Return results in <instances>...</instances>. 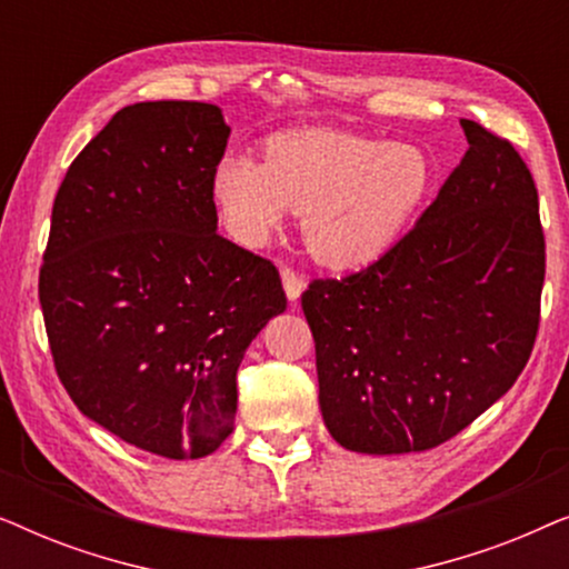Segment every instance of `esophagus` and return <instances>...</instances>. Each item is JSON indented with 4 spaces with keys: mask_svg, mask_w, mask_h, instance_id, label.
Returning a JSON list of instances; mask_svg holds the SVG:
<instances>
[{
    "mask_svg": "<svg viewBox=\"0 0 569 569\" xmlns=\"http://www.w3.org/2000/svg\"><path fill=\"white\" fill-rule=\"evenodd\" d=\"M282 284H284V295L287 300L295 302L302 295V290H306V279H302L298 271L295 269H282Z\"/></svg>",
    "mask_w": 569,
    "mask_h": 569,
    "instance_id": "1",
    "label": "esophagus"
}]
</instances>
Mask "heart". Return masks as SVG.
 I'll return each mask as SVG.
<instances>
[{
  "mask_svg": "<svg viewBox=\"0 0 569 569\" xmlns=\"http://www.w3.org/2000/svg\"><path fill=\"white\" fill-rule=\"evenodd\" d=\"M435 168L415 144L333 129L271 137L267 160L224 152L212 193L243 246H263L287 212L302 214L310 253L331 269H362L391 251L425 207Z\"/></svg>",
  "mask_w": 569,
  "mask_h": 569,
  "instance_id": "heart-1",
  "label": "heart"
}]
</instances>
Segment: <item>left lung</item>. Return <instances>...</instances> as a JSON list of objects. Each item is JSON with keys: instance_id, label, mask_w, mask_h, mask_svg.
Instances as JSON below:
<instances>
[{"instance_id": "1", "label": "left lung", "mask_w": 569, "mask_h": 569, "mask_svg": "<svg viewBox=\"0 0 569 569\" xmlns=\"http://www.w3.org/2000/svg\"><path fill=\"white\" fill-rule=\"evenodd\" d=\"M461 127L469 150L415 228L370 267L302 292L323 422L355 453L440 446L531 357L547 267L539 193L508 139Z\"/></svg>"}]
</instances>
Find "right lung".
<instances>
[{
  "instance_id": "add662e5",
  "label": "right lung",
  "mask_w": 569,
  "mask_h": 569,
  "mask_svg": "<svg viewBox=\"0 0 569 569\" xmlns=\"http://www.w3.org/2000/svg\"><path fill=\"white\" fill-rule=\"evenodd\" d=\"M228 137L212 103L121 108L59 186L38 279L77 409L176 461L232 432L240 360L287 308L274 263L217 232L212 173Z\"/></svg>"
}]
</instances>
